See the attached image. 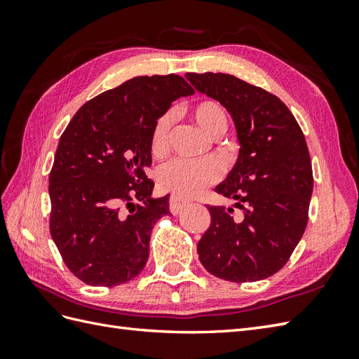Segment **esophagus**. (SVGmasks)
Returning a JSON list of instances; mask_svg holds the SVG:
<instances>
[{
    "label": "esophagus",
    "mask_w": 359,
    "mask_h": 359,
    "mask_svg": "<svg viewBox=\"0 0 359 359\" xmlns=\"http://www.w3.org/2000/svg\"><path fill=\"white\" fill-rule=\"evenodd\" d=\"M187 203H188V202L180 201L179 197H174V196H172L171 199H170V211L172 212V215H179V212L187 207Z\"/></svg>",
    "instance_id": "esophagus-1"
}]
</instances>
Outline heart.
Masks as SVG:
<instances>
[{
	"label": "heart",
	"instance_id": "1",
	"mask_svg": "<svg viewBox=\"0 0 359 359\" xmlns=\"http://www.w3.org/2000/svg\"><path fill=\"white\" fill-rule=\"evenodd\" d=\"M193 117L197 126L208 137L224 134L226 129V116L222 106L212 100H203L193 108ZM175 112L168 111L157 118L151 133V151L158 154L166 148L168 134L174 123ZM219 179L216 165L208 160L203 162H185V160H170L158 166L156 180L160 189L174 194L175 197H193L202 189L210 187Z\"/></svg>",
	"mask_w": 359,
	"mask_h": 359
}]
</instances>
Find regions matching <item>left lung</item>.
<instances>
[{"label":"left lung","mask_w":359,"mask_h":359,"mask_svg":"<svg viewBox=\"0 0 359 359\" xmlns=\"http://www.w3.org/2000/svg\"><path fill=\"white\" fill-rule=\"evenodd\" d=\"M196 90L230 114L239 144L236 163L215 188L231 207H208L211 225L197 243L202 265L230 282L270 278L292 256L307 226L313 174L293 114L276 95L228 74H185Z\"/></svg>","instance_id":"8db88e82"}]
</instances>
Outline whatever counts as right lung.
Wrapping results in <instances>:
<instances>
[{
  "instance_id": "right-lung-1",
  "label": "right lung",
  "mask_w": 359,
  "mask_h": 359,
  "mask_svg": "<svg viewBox=\"0 0 359 359\" xmlns=\"http://www.w3.org/2000/svg\"><path fill=\"white\" fill-rule=\"evenodd\" d=\"M193 94L179 75L134 77L83 104L60 137L50 236L85 284H125L147 265L152 226L170 212V194L152 197L144 172L151 133L174 100Z\"/></svg>"
}]
</instances>
